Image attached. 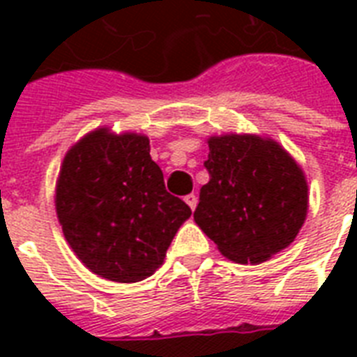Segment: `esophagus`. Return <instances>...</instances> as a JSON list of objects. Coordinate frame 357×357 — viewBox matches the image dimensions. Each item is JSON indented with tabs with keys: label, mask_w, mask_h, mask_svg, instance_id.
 Instances as JSON below:
<instances>
[{
	"label": "esophagus",
	"mask_w": 357,
	"mask_h": 357,
	"mask_svg": "<svg viewBox=\"0 0 357 357\" xmlns=\"http://www.w3.org/2000/svg\"><path fill=\"white\" fill-rule=\"evenodd\" d=\"M185 202H187V206L195 211L196 209V204H198V198H196L195 195H189V196H185Z\"/></svg>",
	"instance_id": "esophagus-1"
}]
</instances>
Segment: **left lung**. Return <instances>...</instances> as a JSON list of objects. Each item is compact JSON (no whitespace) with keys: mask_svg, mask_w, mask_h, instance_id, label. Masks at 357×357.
Segmentation results:
<instances>
[{"mask_svg":"<svg viewBox=\"0 0 357 357\" xmlns=\"http://www.w3.org/2000/svg\"><path fill=\"white\" fill-rule=\"evenodd\" d=\"M195 222L228 259L259 265L293 243L307 215V179L282 144L261 135L209 137Z\"/></svg>","mask_w":357,"mask_h":357,"instance_id":"left-lung-1","label":"left lung"}]
</instances>
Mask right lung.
Here are the masks:
<instances>
[{"mask_svg": "<svg viewBox=\"0 0 357 357\" xmlns=\"http://www.w3.org/2000/svg\"><path fill=\"white\" fill-rule=\"evenodd\" d=\"M55 211L77 259L109 282L135 283L162 265L190 207L165 189L150 139L98 128L63 159Z\"/></svg>", "mask_w": 357, "mask_h": 357, "instance_id": "add662e5", "label": "right lung"}]
</instances>
